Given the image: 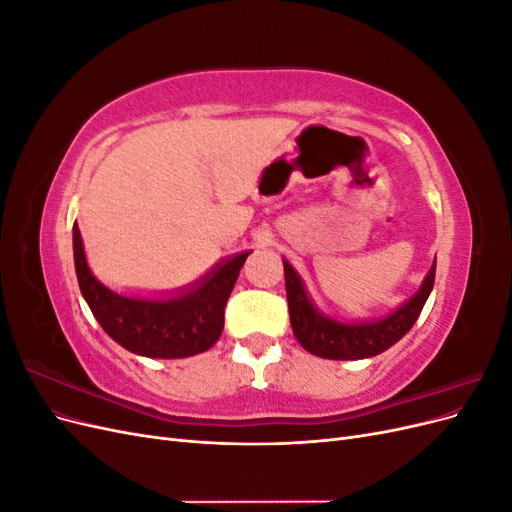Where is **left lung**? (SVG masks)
Listing matches in <instances>:
<instances>
[{
    "label": "left lung",
    "mask_w": 512,
    "mask_h": 512,
    "mask_svg": "<svg viewBox=\"0 0 512 512\" xmlns=\"http://www.w3.org/2000/svg\"><path fill=\"white\" fill-rule=\"evenodd\" d=\"M284 277H286V297L292 333L297 342L316 356L333 361H356L369 359L384 350H389L404 337L416 318L421 316L423 305L436 280V262L429 269L421 288L408 299L404 305L397 307L389 316L371 320V322H354L346 324L320 314L312 299L307 297L305 286L299 273L292 269L290 262L284 260Z\"/></svg>",
    "instance_id": "obj_1"
}]
</instances>
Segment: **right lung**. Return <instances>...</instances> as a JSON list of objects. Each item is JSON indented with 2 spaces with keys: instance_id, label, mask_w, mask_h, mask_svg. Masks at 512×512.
Here are the masks:
<instances>
[{
  "instance_id": "1",
  "label": "right lung",
  "mask_w": 512,
  "mask_h": 512,
  "mask_svg": "<svg viewBox=\"0 0 512 512\" xmlns=\"http://www.w3.org/2000/svg\"><path fill=\"white\" fill-rule=\"evenodd\" d=\"M74 269L83 297L100 327L126 350L149 359H185L209 350L224 329V307L245 258L241 252L218 262L188 292L164 301L123 297L91 275L79 226L72 228Z\"/></svg>"
}]
</instances>
